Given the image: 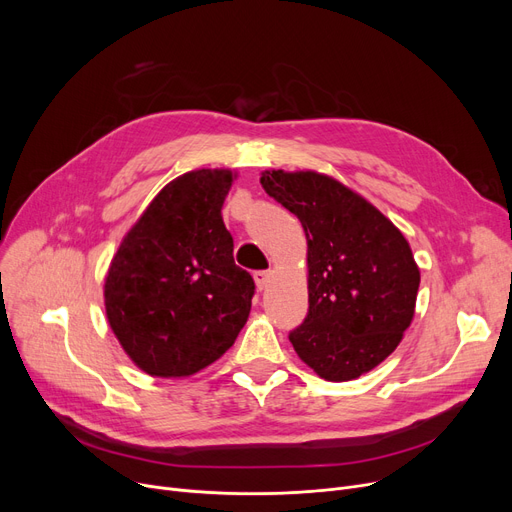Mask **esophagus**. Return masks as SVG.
<instances>
[{"mask_svg":"<svg viewBox=\"0 0 512 512\" xmlns=\"http://www.w3.org/2000/svg\"><path fill=\"white\" fill-rule=\"evenodd\" d=\"M253 278H255V284H257V290H265L267 286H270V280H272V274L270 272H255L253 274Z\"/></svg>","mask_w":512,"mask_h":512,"instance_id":"34e87169","label":"esophagus"}]
</instances>
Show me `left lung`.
<instances>
[{"label": "left lung", "mask_w": 512, "mask_h": 512, "mask_svg": "<svg viewBox=\"0 0 512 512\" xmlns=\"http://www.w3.org/2000/svg\"><path fill=\"white\" fill-rule=\"evenodd\" d=\"M261 186L307 236L309 313L288 336L294 351L319 378L355 380L394 353L413 321L421 276L409 242L332 176L272 170Z\"/></svg>", "instance_id": "left-lung-1"}]
</instances>
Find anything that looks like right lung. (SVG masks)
I'll use <instances>...</instances> for the list:
<instances>
[{"instance_id": "obj_1", "label": "right lung", "mask_w": 512, "mask_h": 512, "mask_svg": "<svg viewBox=\"0 0 512 512\" xmlns=\"http://www.w3.org/2000/svg\"><path fill=\"white\" fill-rule=\"evenodd\" d=\"M236 176L195 170L166 184L122 238L105 276V315L153 378L218 361L247 324L255 282L234 263L222 205Z\"/></svg>"}]
</instances>
